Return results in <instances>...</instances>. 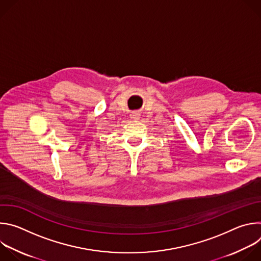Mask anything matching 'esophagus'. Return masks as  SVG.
Listing matches in <instances>:
<instances>
[{
  "mask_svg": "<svg viewBox=\"0 0 261 261\" xmlns=\"http://www.w3.org/2000/svg\"><path fill=\"white\" fill-rule=\"evenodd\" d=\"M131 118H132V119H138V118H139V115L136 114V113H134V114L131 115Z\"/></svg>",
  "mask_w": 261,
  "mask_h": 261,
  "instance_id": "obj_1",
  "label": "esophagus"
}]
</instances>
